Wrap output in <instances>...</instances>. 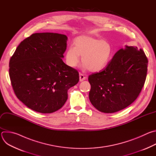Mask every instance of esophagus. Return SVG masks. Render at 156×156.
<instances>
[{
  "label": "esophagus",
  "instance_id": "34e87169",
  "mask_svg": "<svg viewBox=\"0 0 156 156\" xmlns=\"http://www.w3.org/2000/svg\"><path fill=\"white\" fill-rule=\"evenodd\" d=\"M85 79H86V76H84V75L83 74H82L81 73H80V81H83Z\"/></svg>",
  "mask_w": 156,
  "mask_h": 156
}]
</instances>
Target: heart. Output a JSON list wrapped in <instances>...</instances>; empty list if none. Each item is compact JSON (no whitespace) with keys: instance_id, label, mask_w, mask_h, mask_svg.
Wrapping results in <instances>:
<instances>
[{"instance_id":"b5f03b06","label":"heart","mask_w":156,"mask_h":156,"mask_svg":"<svg viewBox=\"0 0 156 156\" xmlns=\"http://www.w3.org/2000/svg\"><path fill=\"white\" fill-rule=\"evenodd\" d=\"M75 46H69L65 52V62L75 68L80 62V56L84 68L91 72L102 70L108 65L112 54V46L106 40L88 35H81L75 41Z\"/></svg>"}]
</instances>
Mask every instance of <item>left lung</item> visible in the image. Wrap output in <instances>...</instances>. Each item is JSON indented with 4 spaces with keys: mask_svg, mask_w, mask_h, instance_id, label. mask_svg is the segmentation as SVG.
Returning <instances> with one entry per match:
<instances>
[{
    "mask_svg": "<svg viewBox=\"0 0 156 156\" xmlns=\"http://www.w3.org/2000/svg\"><path fill=\"white\" fill-rule=\"evenodd\" d=\"M147 63L141 49L126 46L118 51L105 68L88 77L93 105L100 112L114 113L132 104L144 84Z\"/></svg>",
    "mask_w": 156,
    "mask_h": 156,
    "instance_id": "left-lung-1",
    "label": "left lung"
}]
</instances>
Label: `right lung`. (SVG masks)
Instances as JSON below:
<instances>
[{"label":"right lung","instance_id":"right-lung-1","mask_svg":"<svg viewBox=\"0 0 156 156\" xmlns=\"http://www.w3.org/2000/svg\"><path fill=\"white\" fill-rule=\"evenodd\" d=\"M66 35L34 33L21 41L9 62L14 93L28 108L42 114L55 112L79 81L78 71L62 60Z\"/></svg>","mask_w":156,"mask_h":156}]
</instances>
